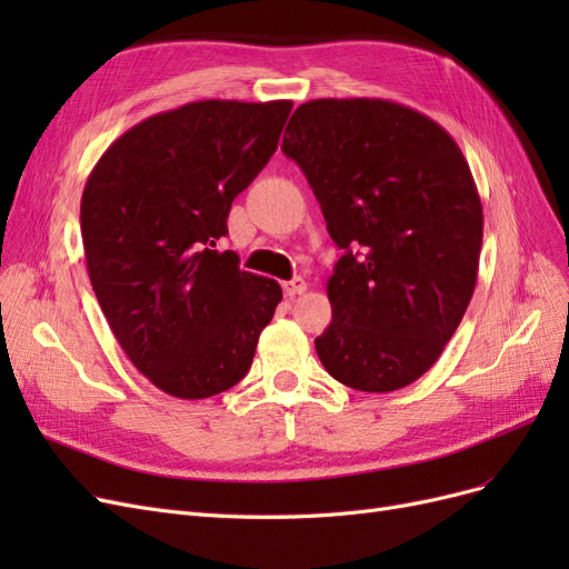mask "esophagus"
Listing matches in <instances>:
<instances>
[{
    "mask_svg": "<svg viewBox=\"0 0 569 569\" xmlns=\"http://www.w3.org/2000/svg\"><path fill=\"white\" fill-rule=\"evenodd\" d=\"M282 289H284V295L291 299V297H297V295H303V291L308 289V284H306V280H303V278H295V280L284 282V284H282Z\"/></svg>",
    "mask_w": 569,
    "mask_h": 569,
    "instance_id": "esophagus-1",
    "label": "esophagus"
}]
</instances>
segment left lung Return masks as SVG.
<instances>
[{
	"label": "left lung",
	"mask_w": 569,
	"mask_h": 569,
	"mask_svg": "<svg viewBox=\"0 0 569 569\" xmlns=\"http://www.w3.org/2000/svg\"><path fill=\"white\" fill-rule=\"evenodd\" d=\"M343 249L316 339L325 370L385 393L437 363L468 311L481 201L460 147L432 118L387 99H313L282 140Z\"/></svg>",
	"instance_id": "left-lung-1"
}]
</instances>
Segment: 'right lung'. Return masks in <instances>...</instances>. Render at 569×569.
Returning <instances> with one entry per match:
<instances>
[{
	"label": "right lung",
	"mask_w": 569,
	"mask_h": 569,
	"mask_svg": "<svg viewBox=\"0 0 569 569\" xmlns=\"http://www.w3.org/2000/svg\"><path fill=\"white\" fill-rule=\"evenodd\" d=\"M291 101L206 99L157 113L104 151L80 232L111 332L151 385L209 399L249 372L280 284L239 270L230 206L278 149Z\"/></svg>",
	"instance_id": "right-lung-1"
}]
</instances>
